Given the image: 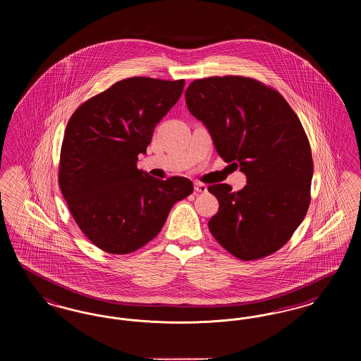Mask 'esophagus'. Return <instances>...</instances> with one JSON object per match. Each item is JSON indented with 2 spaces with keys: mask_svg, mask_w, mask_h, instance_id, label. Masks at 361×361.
<instances>
[{
  "mask_svg": "<svg viewBox=\"0 0 361 361\" xmlns=\"http://www.w3.org/2000/svg\"><path fill=\"white\" fill-rule=\"evenodd\" d=\"M195 190L199 192V193H206L207 185L203 183H195Z\"/></svg>",
  "mask_w": 361,
  "mask_h": 361,
  "instance_id": "34e87169",
  "label": "esophagus"
}]
</instances>
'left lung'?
Instances as JSON below:
<instances>
[{"label": "left lung", "instance_id": "left-lung-1", "mask_svg": "<svg viewBox=\"0 0 361 361\" xmlns=\"http://www.w3.org/2000/svg\"><path fill=\"white\" fill-rule=\"evenodd\" d=\"M189 112L206 126L218 154L240 166L246 185H209L219 209L208 228L240 259L267 257L291 238L310 206L309 139L284 97L247 77L193 81Z\"/></svg>", "mask_w": 361, "mask_h": 361}]
</instances>
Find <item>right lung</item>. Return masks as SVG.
<instances>
[{
  "instance_id": "right-lung-1",
  "label": "right lung",
  "mask_w": 361,
  "mask_h": 361,
  "mask_svg": "<svg viewBox=\"0 0 361 361\" xmlns=\"http://www.w3.org/2000/svg\"><path fill=\"white\" fill-rule=\"evenodd\" d=\"M184 80L131 77L89 99L70 118L59 187L70 212L97 247L127 255L161 231L173 204L193 192L185 177L159 180L137 168Z\"/></svg>"
}]
</instances>
